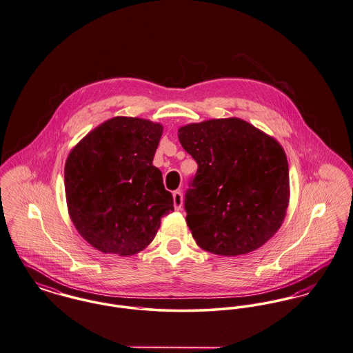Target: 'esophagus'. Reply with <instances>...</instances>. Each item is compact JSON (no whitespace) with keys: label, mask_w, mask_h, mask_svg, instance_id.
Wrapping results in <instances>:
<instances>
[{"label":"esophagus","mask_w":353,"mask_h":353,"mask_svg":"<svg viewBox=\"0 0 353 353\" xmlns=\"http://www.w3.org/2000/svg\"><path fill=\"white\" fill-rule=\"evenodd\" d=\"M173 205H174L176 210H180L183 207V193H181V190L173 192Z\"/></svg>","instance_id":"1"}]
</instances>
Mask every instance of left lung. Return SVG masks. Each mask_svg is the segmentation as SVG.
I'll use <instances>...</instances> for the list:
<instances>
[{
	"instance_id": "obj_1",
	"label": "left lung",
	"mask_w": 353,
	"mask_h": 353,
	"mask_svg": "<svg viewBox=\"0 0 353 353\" xmlns=\"http://www.w3.org/2000/svg\"><path fill=\"white\" fill-rule=\"evenodd\" d=\"M179 140L197 163L184 205L197 245L239 256L265 244L281 227L290 203L283 146L236 117L181 126Z\"/></svg>"
}]
</instances>
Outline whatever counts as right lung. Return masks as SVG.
<instances>
[{
	"instance_id": "obj_1",
	"label": "right lung",
	"mask_w": 353,
	"mask_h": 353,
	"mask_svg": "<svg viewBox=\"0 0 353 353\" xmlns=\"http://www.w3.org/2000/svg\"><path fill=\"white\" fill-rule=\"evenodd\" d=\"M163 125L113 117L72 149L65 163L69 216L96 249L130 256L154 239L161 217L173 212L153 157Z\"/></svg>"
}]
</instances>
